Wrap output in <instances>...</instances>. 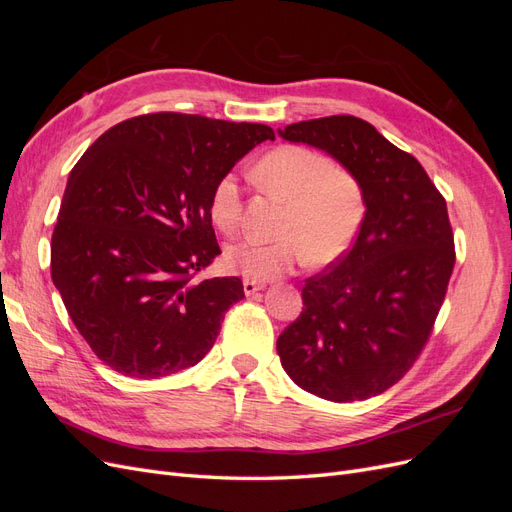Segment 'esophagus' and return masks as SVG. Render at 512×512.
<instances>
[{
	"label": "esophagus",
	"mask_w": 512,
	"mask_h": 512,
	"mask_svg": "<svg viewBox=\"0 0 512 512\" xmlns=\"http://www.w3.org/2000/svg\"><path fill=\"white\" fill-rule=\"evenodd\" d=\"M262 288H265V284H262V282H256V280H243V290H245L247 297H250V294L260 292Z\"/></svg>",
	"instance_id": "obj_1"
}]
</instances>
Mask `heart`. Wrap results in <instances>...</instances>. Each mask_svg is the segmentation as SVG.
<instances>
[{
    "instance_id": "b5f03b06",
    "label": "heart",
    "mask_w": 512,
    "mask_h": 512,
    "mask_svg": "<svg viewBox=\"0 0 512 512\" xmlns=\"http://www.w3.org/2000/svg\"><path fill=\"white\" fill-rule=\"evenodd\" d=\"M262 190L286 200L282 239H243L226 247L224 262L247 280L269 282L297 269L307 258L329 265L344 256L365 222L367 203L361 181L348 168L335 166L324 153L303 145H282L256 166ZM243 196L235 175L215 181L209 218L226 235L241 224Z\"/></svg>"
}]
</instances>
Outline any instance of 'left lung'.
I'll return each mask as SVG.
<instances>
[{
	"instance_id": "obj_1",
	"label": "left lung",
	"mask_w": 512,
	"mask_h": 512,
	"mask_svg": "<svg viewBox=\"0 0 512 512\" xmlns=\"http://www.w3.org/2000/svg\"><path fill=\"white\" fill-rule=\"evenodd\" d=\"M280 136L327 151L367 203L350 250L305 280L303 312L277 337L282 367L337 404L380 395L416 363L446 297L455 267L446 200L421 162L359 117L290 123Z\"/></svg>"
}]
</instances>
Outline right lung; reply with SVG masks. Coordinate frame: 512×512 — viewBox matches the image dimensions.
I'll list each match as a JSON object with an SVG mask.
<instances>
[{"label": "right lung", "instance_id": "obj_1", "mask_svg": "<svg viewBox=\"0 0 512 512\" xmlns=\"http://www.w3.org/2000/svg\"><path fill=\"white\" fill-rule=\"evenodd\" d=\"M275 134L262 123L149 113L106 130L68 177L51 277L74 327L111 369L162 378L211 350L239 277L196 280L222 254L215 181Z\"/></svg>", "mask_w": 512, "mask_h": 512}]
</instances>
